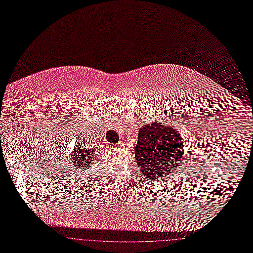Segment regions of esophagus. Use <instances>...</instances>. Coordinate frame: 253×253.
Listing matches in <instances>:
<instances>
[{"instance_id":"34e87169","label":"esophagus","mask_w":253,"mask_h":253,"mask_svg":"<svg viewBox=\"0 0 253 253\" xmlns=\"http://www.w3.org/2000/svg\"><path fill=\"white\" fill-rule=\"evenodd\" d=\"M122 144V142H119V145H121Z\"/></svg>"}]
</instances>
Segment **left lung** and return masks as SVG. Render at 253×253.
<instances>
[{"label": "left lung", "instance_id": "left-lung-1", "mask_svg": "<svg viewBox=\"0 0 253 253\" xmlns=\"http://www.w3.org/2000/svg\"><path fill=\"white\" fill-rule=\"evenodd\" d=\"M183 144L173 127L155 122L141 126L134 148L138 169L149 179L161 178L174 171L183 156Z\"/></svg>", "mask_w": 253, "mask_h": 253}]
</instances>
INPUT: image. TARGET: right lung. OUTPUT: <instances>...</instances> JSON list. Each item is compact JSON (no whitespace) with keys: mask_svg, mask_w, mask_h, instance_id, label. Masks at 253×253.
Listing matches in <instances>:
<instances>
[{"mask_svg":"<svg viewBox=\"0 0 253 253\" xmlns=\"http://www.w3.org/2000/svg\"><path fill=\"white\" fill-rule=\"evenodd\" d=\"M73 155L74 157L72 160L74 162V166L80 169H88L93 165V157L96 156V153L94 155L92 149L82 144L76 148Z\"/></svg>","mask_w":253,"mask_h":253,"instance_id":"add662e5","label":"right lung"}]
</instances>
